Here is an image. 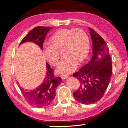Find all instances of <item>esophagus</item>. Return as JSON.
Returning a JSON list of instances; mask_svg holds the SVG:
<instances>
[{
	"instance_id": "1",
	"label": "esophagus",
	"mask_w": 128,
	"mask_h": 128,
	"mask_svg": "<svg viewBox=\"0 0 128 128\" xmlns=\"http://www.w3.org/2000/svg\"><path fill=\"white\" fill-rule=\"evenodd\" d=\"M68 76H69L67 75V74H62V75H60V77H61L62 80H65V79L67 78L68 77Z\"/></svg>"
}]
</instances>
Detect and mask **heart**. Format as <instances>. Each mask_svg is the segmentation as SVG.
Listing matches in <instances>:
<instances>
[{"label":"heart","mask_w":128,"mask_h":128,"mask_svg":"<svg viewBox=\"0 0 128 128\" xmlns=\"http://www.w3.org/2000/svg\"><path fill=\"white\" fill-rule=\"evenodd\" d=\"M52 46H45L43 52L46 59L54 66H57L62 50L65 56L57 69L58 72L68 74L76 68L77 62L88 57L90 40L87 33L80 29H64L54 33L50 39Z\"/></svg>","instance_id":"b5f03b06"}]
</instances>
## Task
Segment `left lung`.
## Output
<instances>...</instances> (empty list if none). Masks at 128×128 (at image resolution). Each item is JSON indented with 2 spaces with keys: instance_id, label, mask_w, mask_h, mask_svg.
I'll return each mask as SVG.
<instances>
[{
  "instance_id": "left-lung-1",
  "label": "left lung",
  "mask_w": 128,
  "mask_h": 128,
  "mask_svg": "<svg viewBox=\"0 0 128 128\" xmlns=\"http://www.w3.org/2000/svg\"><path fill=\"white\" fill-rule=\"evenodd\" d=\"M89 29L92 40V57L88 64L73 74L80 83L73 96L84 104L94 103L102 98L112 74L111 58L107 43L94 30Z\"/></svg>"
}]
</instances>
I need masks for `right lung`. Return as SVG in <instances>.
<instances>
[{
    "mask_svg": "<svg viewBox=\"0 0 128 128\" xmlns=\"http://www.w3.org/2000/svg\"><path fill=\"white\" fill-rule=\"evenodd\" d=\"M52 29V28L48 26L34 28L24 37L20 44L26 42H32L43 50L46 34ZM47 73L44 81L39 88L33 90H24L20 88L25 100L35 107L40 108L49 105L55 97L56 88L62 82L61 78L55 76L54 70L48 63H47Z\"/></svg>",
    "mask_w": 128,
    "mask_h": 128,
    "instance_id": "obj_1",
    "label": "right lung"
}]
</instances>
